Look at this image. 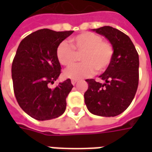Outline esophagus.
<instances>
[{
  "instance_id": "obj_1",
  "label": "esophagus",
  "mask_w": 152,
  "mask_h": 152,
  "mask_svg": "<svg viewBox=\"0 0 152 152\" xmlns=\"http://www.w3.org/2000/svg\"><path fill=\"white\" fill-rule=\"evenodd\" d=\"M77 81H78V80L72 79V84L73 86H74V85H76V83L77 82Z\"/></svg>"
}]
</instances>
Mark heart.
Segmentation results:
<instances>
[{
  "instance_id": "heart-1",
  "label": "heart",
  "mask_w": 152,
  "mask_h": 152,
  "mask_svg": "<svg viewBox=\"0 0 152 152\" xmlns=\"http://www.w3.org/2000/svg\"><path fill=\"white\" fill-rule=\"evenodd\" d=\"M72 47L63 41L56 50L57 59L62 65L71 66L76 62L77 54H81L83 63L70 67L64 72V76L70 79H81L102 72L111 65L114 50L111 44L102 40L98 34L86 31L71 39Z\"/></svg>"
}]
</instances>
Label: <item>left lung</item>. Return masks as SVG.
Here are the masks:
<instances>
[{
	"instance_id": "1",
	"label": "left lung",
	"mask_w": 152,
	"mask_h": 152,
	"mask_svg": "<svg viewBox=\"0 0 152 152\" xmlns=\"http://www.w3.org/2000/svg\"><path fill=\"white\" fill-rule=\"evenodd\" d=\"M105 37L114 50L111 65L99 76L103 82L87 79L85 102L92 114L115 116L124 112L133 101L138 86L139 58L130 38L110 26L93 29Z\"/></svg>"
}]
</instances>
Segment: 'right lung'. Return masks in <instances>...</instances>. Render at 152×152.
Wrapping results in <instances>:
<instances>
[{
	"label": "right lung",
	"instance_id": "obj_1",
	"mask_svg": "<svg viewBox=\"0 0 152 152\" xmlns=\"http://www.w3.org/2000/svg\"><path fill=\"white\" fill-rule=\"evenodd\" d=\"M73 31L40 29L22 40L12 63V80L18 105L31 117L47 121L66 110V99L73 88L71 80L50 86L59 76L61 66L56 50Z\"/></svg>",
	"mask_w": 152,
	"mask_h": 152
}]
</instances>
